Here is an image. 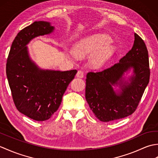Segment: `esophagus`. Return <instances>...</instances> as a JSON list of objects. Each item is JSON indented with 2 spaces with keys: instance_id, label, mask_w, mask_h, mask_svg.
Segmentation results:
<instances>
[{
  "instance_id": "obj_1",
  "label": "esophagus",
  "mask_w": 158,
  "mask_h": 158,
  "mask_svg": "<svg viewBox=\"0 0 158 158\" xmlns=\"http://www.w3.org/2000/svg\"><path fill=\"white\" fill-rule=\"evenodd\" d=\"M76 76H77V77H78V78H83L84 75H83V71H81V70H79V71L77 72Z\"/></svg>"
}]
</instances>
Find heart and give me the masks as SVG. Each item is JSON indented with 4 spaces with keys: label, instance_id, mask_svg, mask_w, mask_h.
I'll list each match as a JSON object with an SVG mask.
<instances>
[{
    "label": "heart",
    "instance_id": "1",
    "mask_svg": "<svg viewBox=\"0 0 158 158\" xmlns=\"http://www.w3.org/2000/svg\"><path fill=\"white\" fill-rule=\"evenodd\" d=\"M111 39L105 34H94L86 36L79 40L73 45V53L70 56L73 58L77 56H87L93 54L89 59V64L93 68L100 69L111 58L114 48Z\"/></svg>",
    "mask_w": 158,
    "mask_h": 158
}]
</instances>
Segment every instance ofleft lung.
<instances>
[{
	"instance_id": "1",
	"label": "left lung",
	"mask_w": 158,
	"mask_h": 158,
	"mask_svg": "<svg viewBox=\"0 0 158 158\" xmlns=\"http://www.w3.org/2000/svg\"><path fill=\"white\" fill-rule=\"evenodd\" d=\"M148 51L135 33L132 48L119 62L101 72L87 74L85 98L95 116L103 122L124 118L135 111L149 81ZM133 74L126 80L125 74ZM113 86H118L115 91Z\"/></svg>"
}]
</instances>
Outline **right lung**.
<instances>
[{"label":"right lung","mask_w":158,"mask_h":158,"mask_svg":"<svg viewBox=\"0 0 158 158\" xmlns=\"http://www.w3.org/2000/svg\"><path fill=\"white\" fill-rule=\"evenodd\" d=\"M54 30L51 23L44 21L35 22L22 29L13 40L6 62V74L16 108L36 121L49 119L58 109L77 73L42 69L30 57L28 43Z\"/></svg>","instance_id":"right-lung-1"}]
</instances>
